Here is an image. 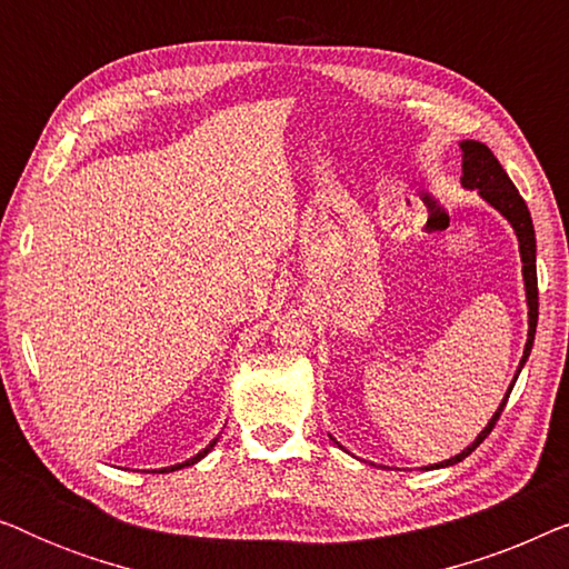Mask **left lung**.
<instances>
[{
	"instance_id": "8db88e82",
	"label": "left lung",
	"mask_w": 569,
	"mask_h": 569,
	"mask_svg": "<svg viewBox=\"0 0 569 569\" xmlns=\"http://www.w3.org/2000/svg\"><path fill=\"white\" fill-rule=\"evenodd\" d=\"M461 152H463V176H461L463 189H477L479 197L485 199L487 204H492L497 212H500L505 220L512 224V230H516V236H518L520 261H523L526 302H528V341H526V349H523V360H520V365H518L516 378H512V383L508 388V393H505L500 409L495 411V417L489 419V425L485 427V430L477 435V440H473L469 448H463L458 456L448 458V461L435 463V466H427V469H442V466H453L458 461H463V458L473 453V450H477L481 442H485L487 435L492 432V427L497 425V419H500V415H502L505 403H508V396L512 391V386H516L520 370H523L528 355H531L533 337H536V323H539V284H536V236H533L531 212H528L526 201L518 193L516 183L510 181V176L505 173L500 160L495 158L492 150H489L487 144L473 142V139H466V142H461Z\"/></svg>"
}]
</instances>
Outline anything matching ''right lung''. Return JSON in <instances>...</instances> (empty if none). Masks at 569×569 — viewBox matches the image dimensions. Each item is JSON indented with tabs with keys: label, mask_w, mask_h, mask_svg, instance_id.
Returning a JSON list of instances; mask_svg holds the SVG:
<instances>
[{
	"label": "right lung",
	"mask_w": 569,
	"mask_h": 569,
	"mask_svg": "<svg viewBox=\"0 0 569 569\" xmlns=\"http://www.w3.org/2000/svg\"><path fill=\"white\" fill-rule=\"evenodd\" d=\"M217 446V438L212 440V442H209V446L204 448V450H201V453H197V456H193V458H189V461H183V463H176V466H168V469H160V473H168V471H178V469H183V466H193V463H197V461H201V458H204L207 453H209V450H212Z\"/></svg>",
	"instance_id": "right-lung-1"
}]
</instances>
